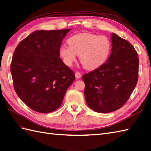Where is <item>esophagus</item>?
<instances>
[{"mask_svg": "<svg viewBox=\"0 0 151 151\" xmlns=\"http://www.w3.org/2000/svg\"><path fill=\"white\" fill-rule=\"evenodd\" d=\"M75 77H76V78H80L81 77V74H80V72H78V71H76V73H75Z\"/></svg>", "mask_w": 151, "mask_h": 151, "instance_id": "34e87169", "label": "esophagus"}]
</instances>
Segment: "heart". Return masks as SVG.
Listing matches in <instances>:
<instances>
[{
    "mask_svg": "<svg viewBox=\"0 0 151 151\" xmlns=\"http://www.w3.org/2000/svg\"><path fill=\"white\" fill-rule=\"evenodd\" d=\"M67 42L68 46L64 45L59 49V55L64 64L71 66L79 55L81 64L90 71L105 64L111 50V42L105 35L80 33L69 37Z\"/></svg>",
    "mask_w": 151,
    "mask_h": 151,
    "instance_id": "b5f03b06",
    "label": "heart"
}]
</instances>
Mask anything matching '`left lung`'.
Here are the masks:
<instances>
[{
	"mask_svg": "<svg viewBox=\"0 0 151 151\" xmlns=\"http://www.w3.org/2000/svg\"><path fill=\"white\" fill-rule=\"evenodd\" d=\"M111 53L101 67L82 76L88 106L99 113L121 108L129 99L138 78V53L129 42L112 34Z\"/></svg>",
	"mask_w": 151,
	"mask_h": 151,
	"instance_id": "obj_1",
	"label": "left lung"
}]
</instances>
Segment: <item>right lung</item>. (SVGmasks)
<instances>
[{"instance_id": "1", "label": "right lung", "mask_w": 151, "mask_h": 151, "mask_svg": "<svg viewBox=\"0 0 151 151\" xmlns=\"http://www.w3.org/2000/svg\"><path fill=\"white\" fill-rule=\"evenodd\" d=\"M71 29L37 30L21 41L11 63L13 86L27 106L40 113L59 109L75 73L60 58L63 40Z\"/></svg>"}]
</instances>
